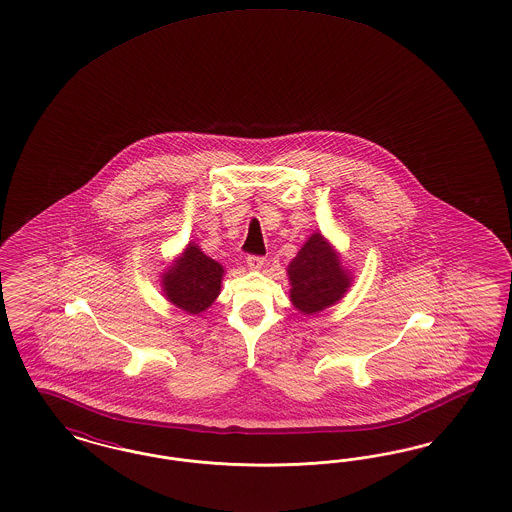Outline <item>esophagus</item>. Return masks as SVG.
<instances>
[{
  "instance_id": "esophagus-1",
  "label": "esophagus",
  "mask_w": 512,
  "mask_h": 512,
  "mask_svg": "<svg viewBox=\"0 0 512 512\" xmlns=\"http://www.w3.org/2000/svg\"><path fill=\"white\" fill-rule=\"evenodd\" d=\"M265 264L264 256H254V254H250L247 256V265L250 269H260L262 265Z\"/></svg>"
}]
</instances>
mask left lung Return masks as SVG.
Masks as SVG:
<instances>
[{"mask_svg": "<svg viewBox=\"0 0 512 512\" xmlns=\"http://www.w3.org/2000/svg\"><path fill=\"white\" fill-rule=\"evenodd\" d=\"M290 300L303 315H313L340 302L351 286V273L341 265L336 248L313 233L288 265Z\"/></svg>", "mask_w": 512, "mask_h": 512, "instance_id": "1", "label": "left lung"}]
</instances>
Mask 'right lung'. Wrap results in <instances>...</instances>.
<instances>
[{"instance_id":"add662e5","label":"right lung","mask_w":512,"mask_h":512,"mask_svg":"<svg viewBox=\"0 0 512 512\" xmlns=\"http://www.w3.org/2000/svg\"><path fill=\"white\" fill-rule=\"evenodd\" d=\"M222 277L224 267L190 243L161 275V286L172 305L190 315H199L218 298Z\"/></svg>"}]
</instances>
